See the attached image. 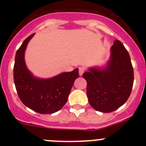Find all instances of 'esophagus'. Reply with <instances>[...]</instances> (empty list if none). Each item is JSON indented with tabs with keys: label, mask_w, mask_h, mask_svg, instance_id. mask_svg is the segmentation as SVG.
Instances as JSON below:
<instances>
[{
	"label": "esophagus",
	"mask_w": 146,
	"mask_h": 146,
	"mask_svg": "<svg viewBox=\"0 0 146 146\" xmlns=\"http://www.w3.org/2000/svg\"><path fill=\"white\" fill-rule=\"evenodd\" d=\"M85 71H86V68L83 66H80L79 67V74L80 75H82V74L84 73Z\"/></svg>",
	"instance_id": "obj_1"
}]
</instances>
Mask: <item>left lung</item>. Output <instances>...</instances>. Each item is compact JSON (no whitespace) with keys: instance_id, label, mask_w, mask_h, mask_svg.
Returning <instances> with one entry per match:
<instances>
[{"instance_id":"1","label":"left lung","mask_w":146,"mask_h":146,"mask_svg":"<svg viewBox=\"0 0 146 146\" xmlns=\"http://www.w3.org/2000/svg\"><path fill=\"white\" fill-rule=\"evenodd\" d=\"M82 76L87 81L91 106L102 113L114 111L127 101L132 90L134 71L128 51L115 40L106 68H91Z\"/></svg>"}]
</instances>
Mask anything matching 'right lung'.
Instances as JSON below:
<instances>
[{
  "instance_id": "1",
  "label": "right lung",
  "mask_w": 146,
  "mask_h": 146,
  "mask_svg": "<svg viewBox=\"0 0 146 146\" xmlns=\"http://www.w3.org/2000/svg\"><path fill=\"white\" fill-rule=\"evenodd\" d=\"M33 33L23 42L15 55L14 81L18 96L28 108L41 114L58 111L66 103L72 86L79 77V69L64 72L50 79H38L27 69L24 54Z\"/></svg>"
}]
</instances>
